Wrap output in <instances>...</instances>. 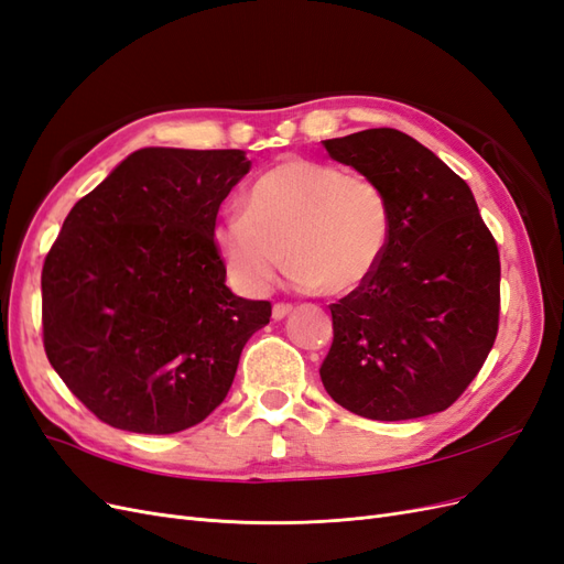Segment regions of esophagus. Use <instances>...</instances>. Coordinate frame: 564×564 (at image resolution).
Returning a JSON list of instances; mask_svg holds the SVG:
<instances>
[{
	"label": "esophagus",
	"instance_id": "esophagus-1",
	"mask_svg": "<svg viewBox=\"0 0 564 564\" xmlns=\"http://www.w3.org/2000/svg\"><path fill=\"white\" fill-rule=\"evenodd\" d=\"M292 311H294V308H292V305H289V303H275V305H272V317H275V319H284Z\"/></svg>",
	"mask_w": 564,
	"mask_h": 564
}]
</instances>
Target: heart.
Wrapping results in <instances>:
<instances>
[{"label": "heart", "mask_w": 564, "mask_h": 564, "mask_svg": "<svg viewBox=\"0 0 564 564\" xmlns=\"http://www.w3.org/2000/svg\"><path fill=\"white\" fill-rule=\"evenodd\" d=\"M388 237L390 209L377 181L305 158L268 169L249 187L245 212L214 228L228 275L249 294H265L286 259L296 284L350 294L379 268Z\"/></svg>", "instance_id": "obj_1"}]
</instances>
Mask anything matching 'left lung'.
Returning a JSON list of instances; mask_svg holds the SVG:
<instances>
[{
  "label": "left lung",
  "instance_id": "1",
  "mask_svg": "<svg viewBox=\"0 0 564 564\" xmlns=\"http://www.w3.org/2000/svg\"><path fill=\"white\" fill-rule=\"evenodd\" d=\"M322 145L377 181L390 209L379 268L329 305L334 340L322 383L334 402L373 421L445 412L499 332L497 242L468 183L412 135L383 127Z\"/></svg>",
  "mask_w": 564,
  "mask_h": 564
}]
</instances>
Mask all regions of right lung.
Listing matches in <instances>:
<instances>
[{
	"label": "right lung",
	"instance_id": "1",
	"mask_svg": "<svg viewBox=\"0 0 564 564\" xmlns=\"http://www.w3.org/2000/svg\"><path fill=\"white\" fill-rule=\"evenodd\" d=\"M245 150H135L63 220L42 268L44 350L119 431L169 435L226 400L268 301L226 286L214 245Z\"/></svg>",
	"mask_w": 564,
	"mask_h": 564
}]
</instances>
